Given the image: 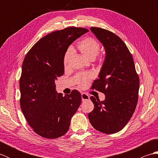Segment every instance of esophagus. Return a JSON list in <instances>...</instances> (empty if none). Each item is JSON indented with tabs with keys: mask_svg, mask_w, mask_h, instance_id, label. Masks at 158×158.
<instances>
[{
	"mask_svg": "<svg viewBox=\"0 0 158 158\" xmlns=\"http://www.w3.org/2000/svg\"><path fill=\"white\" fill-rule=\"evenodd\" d=\"M81 98H82V101H85V100H89V97L88 94L82 93L81 94Z\"/></svg>",
	"mask_w": 158,
	"mask_h": 158,
	"instance_id": "obj_1",
	"label": "esophagus"
}]
</instances>
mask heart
Returning a JSON list of instances; mask_svg holds the SVG:
<instances>
[{"mask_svg": "<svg viewBox=\"0 0 158 158\" xmlns=\"http://www.w3.org/2000/svg\"><path fill=\"white\" fill-rule=\"evenodd\" d=\"M77 48L87 59L93 60L96 58V57L100 52V43L98 40L93 37H85L78 43ZM71 56V50L67 51L64 54L63 58V64L65 69L69 67ZM92 77V73H82L77 76L76 82L80 87H85L88 84Z\"/></svg>", "mask_w": 158, "mask_h": 158, "instance_id": "obj_1", "label": "heart"}]
</instances>
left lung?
<instances>
[{"label":"left lung","mask_w":158,"mask_h":158,"mask_svg":"<svg viewBox=\"0 0 158 158\" xmlns=\"http://www.w3.org/2000/svg\"><path fill=\"white\" fill-rule=\"evenodd\" d=\"M90 29L105 47L106 56L99 78L92 87L105 94V100L90 97L94 108L88 114L89 120L96 130L114 134L125 127L135 112L139 77L132 54L118 36L103 28Z\"/></svg>","instance_id":"1"}]
</instances>
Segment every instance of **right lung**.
Instances as JSON below:
<instances>
[{"label":"right lung","instance_id":"right-lung-1","mask_svg":"<svg viewBox=\"0 0 158 158\" xmlns=\"http://www.w3.org/2000/svg\"><path fill=\"white\" fill-rule=\"evenodd\" d=\"M88 31L73 26L53 31L36 42L25 56L19 79L20 106L39 136L56 139L65 135L81 105V94L76 89L64 96L57 93L55 80L64 73L63 58L69 45Z\"/></svg>","mask_w":158,"mask_h":158}]
</instances>
